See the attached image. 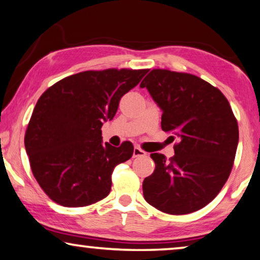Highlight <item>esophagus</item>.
<instances>
[{
    "mask_svg": "<svg viewBox=\"0 0 260 260\" xmlns=\"http://www.w3.org/2000/svg\"><path fill=\"white\" fill-rule=\"evenodd\" d=\"M145 155H147V152L142 150V149L137 148V147L134 149V154H133L134 157H142V156H145Z\"/></svg>",
    "mask_w": 260,
    "mask_h": 260,
    "instance_id": "esophagus-1",
    "label": "esophagus"
}]
</instances>
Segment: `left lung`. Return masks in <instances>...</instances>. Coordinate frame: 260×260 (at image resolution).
Segmentation results:
<instances>
[{
	"label": "left lung",
	"mask_w": 260,
	"mask_h": 260,
	"mask_svg": "<svg viewBox=\"0 0 260 260\" xmlns=\"http://www.w3.org/2000/svg\"><path fill=\"white\" fill-rule=\"evenodd\" d=\"M140 86L162 110V130L180 140L172 158L150 155L156 167L143 181L145 201L174 215L199 211L219 194L232 170L239 129L230 103L188 73L152 70Z\"/></svg>",
	"instance_id": "obj_1"
}]
</instances>
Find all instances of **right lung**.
<instances>
[{
    "label": "right lung",
    "mask_w": 260,
    "mask_h": 260,
    "mask_svg": "<svg viewBox=\"0 0 260 260\" xmlns=\"http://www.w3.org/2000/svg\"><path fill=\"white\" fill-rule=\"evenodd\" d=\"M147 72L85 71L63 78L39 98L24 147L34 177L56 204L84 207L108 197L113 169L133 156L134 145L103 144L101 129Z\"/></svg>",
    "instance_id": "add662e5"
}]
</instances>
